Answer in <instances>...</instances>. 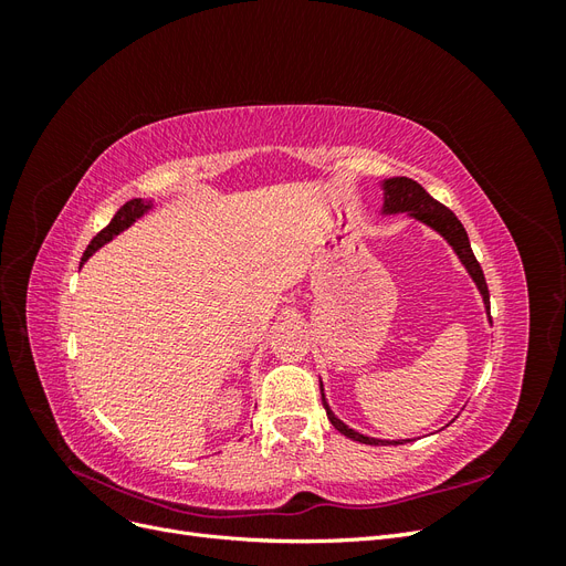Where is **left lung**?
<instances>
[{
    "label": "left lung",
    "mask_w": 566,
    "mask_h": 566,
    "mask_svg": "<svg viewBox=\"0 0 566 566\" xmlns=\"http://www.w3.org/2000/svg\"><path fill=\"white\" fill-rule=\"evenodd\" d=\"M382 188H385V202H382V214H399V212H408V217H413L418 221H422V224H427L430 229H434L439 235H443V241H447L453 252L458 254V260L462 262V266L468 269V273L472 276L479 295H482L484 300V306H486V314L489 312V287H486V279H484V271L482 266H479L476 256L470 248V238H468V231L462 229L460 219L447 208V205H441L439 200H434L430 193L424 191V188L408 179V177H391V179H385L382 181ZM491 318V316H489ZM321 401H323V408L325 413H328V420L333 422V427L337 432H342L345 437L354 439V441H361V443H370V447H397V443H406L410 439H399V441H387V439H375V437H366L361 432L352 430L349 424L342 422L333 410L328 406V401H325V394H323V382H321Z\"/></svg>",
    "instance_id": "obj_1"
}]
</instances>
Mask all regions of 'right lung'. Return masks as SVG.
Segmentation results:
<instances>
[{"label": "right lung", "mask_w": 566, "mask_h": 566, "mask_svg": "<svg viewBox=\"0 0 566 566\" xmlns=\"http://www.w3.org/2000/svg\"><path fill=\"white\" fill-rule=\"evenodd\" d=\"M150 208H153V200H144V198H134V200L125 202L123 208H119L115 212V217L111 219V224L92 238V243L87 245V250H84V254H82V262H87L98 248H104L106 243H111L117 233H123L125 229H129L134 221L144 217Z\"/></svg>", "instance_id": "1"}]
</instances>
